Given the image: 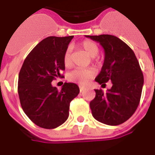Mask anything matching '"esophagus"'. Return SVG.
Masks as SVG:
<instances>
[{
  "instance_id": "esophagus-1",
  "label": "esophagus",
  "mask_w": 155,
  "mask_h": 155,
  "mask_svg": "<svg viewBox=\"0 0 155 155\" xmlns=\"http://www.w3.org/2000/svg\"><path fill=\"white\" fill-rule=\"evenodd\" d=\"M80 92H83V91L85 90V88H84V87H82V86H80Z\"/></svg>"
}]
</instances>
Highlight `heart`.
Returning a JSON list of instances; mask_svg holds the SVG:
<instances>
[{
    "label": "heart",
    "mask_w": 155,
    "mask_h": 155,
    "mask_svg": "<svg viewBox=\"0 0 155 155\" xmlns=\"http://www.w3.org/2000/svg\"><path fill=\"white\" fill-rule=\"evenodd\" d=\"M81 49L88 54L91 58H95L99 54V47L95 42L91 41H83L80 45ZM63 64L66 67H71L72 65V48L71 46H68L65 50L63 57ZM96 74V71L93 68L88 69H82V68H76L71 71L68 75V80L72 82L78 83L80 84H86L88 80Z\"/></svg>",
    "instance_id": "heart-1"
}]
</instances>
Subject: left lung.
I'll return each instance as SVG.
<instances>
[{
	"mask_svg": "<svg viewBox=\"0 0 155 155\" xmlns=\"http://www.w3.org/2000/svg\"><path fill=\"white\" fill-rule=\"evenodd\" d=\"M86 37L99 42L105 51L103 66L95 81L101 85L112 82L106 93L95 89V98L90 101L93 116L105 124H121L134 114L140 102L144 77L137 58L133 49L114 35Z\"/></svg>",
	"mask_w": 155,
	"mask_h": 155,
	"instance_id": "left-lung-1",
	"label": "left lung"
}]
</instances>
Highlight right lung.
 Returning <instances> with one entry per match:
<instances>
[{
  "mask_svg": "<svg viewBox=\"0 0 155 155\" xmlns=\"http://www.w3.org/2000/svg\"><path fill=\"white\" fill-rule=\"evenodd\" d=\"M74 37L49 36L30 52L20 70L18 93L23 111L37 126L52 129L69 116L71 101L80 93L74 83H64L58 90L51 82L65 70L62 57Z\"/></svg>",
  "mask_w": 155,
  "mask_h": 155,
  "instance_id": "right-lung-1",
  "label": "right lung"
}]
</instances>
